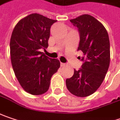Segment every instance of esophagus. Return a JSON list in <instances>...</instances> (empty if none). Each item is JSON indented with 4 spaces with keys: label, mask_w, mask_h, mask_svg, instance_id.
<instances>
[{
    "label": "esophagus",
    "mask_w": 120,
    "mask_h": 120,
    "mask_svg": "<svg viewBox=\"0 0 120 120\" xmlns=\"http://www.w3.org/2000/svg\"><path fill=\"white\" fill-rule=\"evenodd\" d=\"M65 65H66V64H65V63H61V67H65Z\"/></svg>",
    "instance_id": "34e87169"
}]
</instances>
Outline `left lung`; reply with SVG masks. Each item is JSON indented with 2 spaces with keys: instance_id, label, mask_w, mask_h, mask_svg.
I'll return each instance as SVG.
<instances>
[{
  "instance_id": "8db88e82",
  "label": "left lung",
  "mask_w": 120,
  "mask_h": 120,
  "mask_svg": "<svg viewBox=\"0 0 120 120\" xmlns=\"http://www.w3.org/2000/svg\"><path fill=\"white\" fill-rule=\"evenodd\" d=\"M70 21L78 27L82 51V68L66 80V86L72 94L85 97L94 93L105 78L110 63V43L107 31L94 17L82 15Z\"/></svg>"
}]
</instances>
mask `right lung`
Masks as SVG:
<instances>
[{"label":"right lung","instance_id":"obj_1","mask_svg":"<svg viewBox=\"0 0 120 120\" xmlns=\"http://www.w3.org/2000/svg\"><path fill=\"white\" fill-rule=\"evenodd\" d=\"M38 13L27 15L13 29L10 54L15 75L23 89L40 95L49 88L51 77L60 67V61L40 51L48 47L50 28L56 22Z\"/></svg>","mask_w":120,"mask_h":120}]
</instances>
